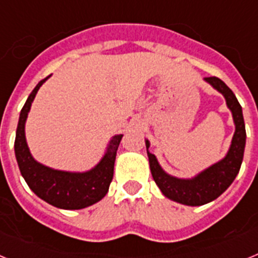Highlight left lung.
<instances>
[{"label": "left lung", "instance_id": "left-lung-1", "mask_svg": "<svg viewBox=\"0 0 258 258\" xmlns=\"http://www.w3.org/2000/svg\"><path fill=\"white\" fill-rule=\"evenodd\" d=\"M207 83L211 84L216 90L226 99V104L232 113L235 122V133L232 137L229 152L222 160L203 170L194 178L182 179L169 175L163 170L154 154L149 151L150 142L146 140L147 155H149L150 169L154 181L161 192L168 199L181 203L184 206H203L212 200L217 199L223 191H226L240 169L245 147V125L241 106L231 89L218 77H206Z\"/></svg>", "mask_w": 258, "mask_h": 258}]
</instances>
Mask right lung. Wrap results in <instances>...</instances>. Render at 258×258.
Listing matches in <instances>:
<instances>
[{
	"instance_id": "1",
	"label": "right lung",
	"mask_w": 258,
	"mask_h": 258,
	"mask_svg": "<svg viewBox=\"0 0 258 258\" xmlns=\"http://www.w3.org/2000/svg\"><path fill=\"white\" fill-rule=\"evenodd\" d=\"M41 80L32 90L20 111L15 136V156L23 178L33 192L51 206L60 209H83L103 199L113 178L116 152L122 134L112 137L102 160L88 172H64L51 169L32 157L26 141V120L38 89L49 79Z\"/></svg>"
}]
</instances>
